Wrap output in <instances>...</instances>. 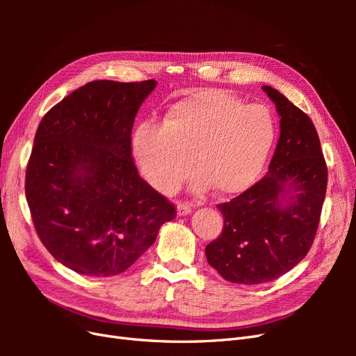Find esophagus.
Here are the masks:
<instances>
[{
    "label": "esophagus",
    "mask_w": 356,
    "mask_h": 356,
    "mask_svg": "<svg viewBox=\"0 0 356 356\" xmlns=\"http://www.w3.org/2000/svg\"><path fill=\"white\" fill-rule=\"evenodd\" d=\"M177 213L178 217H186L191 213V204L190 203H178L177 204Z\"/></svg>",
    "instance_id": "1"
}]
</instances>
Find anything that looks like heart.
<instances>
[{
  "mask_svg": "<svg viewBox=\"0 0 356 356\" xmlns=\"http://www.w3.org/2000/svg\"><path fill=\"white\" fill-rule=\"evenodd\" d=\"M275 139V120L264 105H245L230 93L207 89L172 104L163 124H139L132 153L145 179L161 193L174 191L193 161L191 190L212 188L229 197L260 177Z\"/></svg>",
  "mask_w": 356,
  "mask_h": 356,
  "instance_id": "1",
  "label": "heart"
}]
</instances>
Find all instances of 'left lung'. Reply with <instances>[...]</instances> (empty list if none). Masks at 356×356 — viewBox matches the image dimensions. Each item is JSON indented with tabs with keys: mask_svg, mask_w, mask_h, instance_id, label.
Masks as SVG:
<instances>
[{
	"mask_svg": "<svg viewBox=\"0 0 356 356\" xmlns=\"http://www.w3.org/2000/svg\"><path fill=\"white\" fill-rule=\"evenodd\" d=\"M261 89L281 117L275 154L261 181L218 204L224 227L204 248L209 266L242 285L275 281L303 260L327 193V165L314 123L281 92Z\"/></svg>",
	"mask_w": 356,
	"mask_h": 356,
	"instance_id": "left-lung-1",
	"label": "left lung"
}]
</instances>
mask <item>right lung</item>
Returning a JSON list of instances; mask_svg holds the SVG:
<instances>
[{
    "label": "right lung",
    "mask_w": 356,
    "mask_h": 356,
    "mask_svg": "<svg viewBox=\"0 0 356 356\" xmlns=\"http://www.w3.org/2000/svg\"><path fill=\"white\" fill-rule=\"evenodd\" d=\"M156 84L90 81L38 124L25 179L32 221L47 251L80 275H120L177 217L132 159L135 117Z\"/></svg>",
    "instance_id": "obj_1"
}]
</instances>
